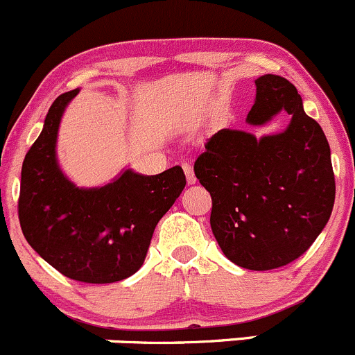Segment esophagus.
Wrapping results in <instances>:
<instances>
[{
    "instance_id": "obj_1",
    "label": "esophagus",
    "mask_w": 355,
    "mask_h": 355,
    "mask_svg": "<svg viewBox=\"0 0 355 355\" xmlns=\"http://www.w3.org/2000/svg\"><path fill=\"white\" fill-rule=\"evenodd\" d=\"M184 171H185V175H187V182H189V185H193L197 182V178H196V173H193V168L192 166L189 165V163H184Z\"/></svg>"
}]
</instances>
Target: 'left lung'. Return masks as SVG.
<instances>
[{
  "mask_svg": "<svg viewBox=\"0 0 355 355\" xmlns=\"http://www.w3.org/2000/svg\"><path fill=\"white\" fill-rule=\"evenodd\" d=\"M256 99L246 123L264 126L285 111V131L256 138L220 130L205 143L193 171L212 197L210 227L225 258L241 268L285 266L323 231L336 200L330 146L320 124L303 109L285 77L254 80Z\"/></svg>",
  "mask_w": 355,
  "mask_h": 355,
  "instance_id": "obj_1",
  "label": "left lung"
}]
</instances>
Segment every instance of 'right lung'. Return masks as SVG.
Segmentation results:
<instances>
[{
  "mask_svg": "<svg viewBox=\"0 0 355 355\" xmlns=\"http://www.w3.org/2000/svg\"><path fill=\"white\" fill-rule=\"evenodd\" d=\"M79 89L58 96L21 166L18 216L50 266L83 283H114L143 266L158 220L185 189L182 166L158 175L123 168L103 187H77L57 158L62 116Z\"/></svg>",
  "mask_w": 355,
  "mask_h": 355,
  "instance_id": "right-lung-1",
  "label": "right lung"
}]
</instances>
